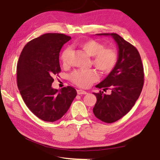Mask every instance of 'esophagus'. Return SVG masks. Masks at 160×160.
Returning a JSON list of instances; mask_svg holds the SVG:
<instances>
[{
    "instance_id": "esophagus-1",
    "label": "esophagus",
    "mask_w": 160,
    "mask_h": 160,
    "mask_svg": "<svg viewBox=\"0 0 160 160\" xmlns=\"http://www.w3.org/2000/svg\"><path fill=\"white\" fill-rule=\"evenodd\" d=\"M77 93L78 94V95H82V94H87V92L83 90H82V89H78V90H77Z\"/></svg>"
}]
</instances>
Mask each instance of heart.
<instances>
[{
    "label": "heart",
    "instance_id": "heart-1",
    "mask_svg": "<svg viewBox=\"0 0 160 160\" xmlns=\"http://www.w3.org/2000/svg\"><path fill=\"white\" fill-rule=\"evenodd\" d=\"M81 48L88 55L92 57V63L102 72H108L116 66L118 60L117 51L112 48H105L104 44L95 40L85 41L80 44ZM73 50L67 47L62 52L61 60L64 65L69 64L72 57ZM69 78L76 85L88 88L97 82L99 76L95 69L75 70L71 73Z\"/></svg>",
    "mask_w": 160,
    "mask_h": 160
}]
</instances>
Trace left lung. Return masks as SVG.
<instances>
[{"mask_svg":"<svg viewBox=\"0 0 160 160\" xmlns=\"http://www.w3.org/2000/svg\"><path fill=\"white\" fill-rule=\"evenodd\" d=\"M111 35L118 47V58L111 73L96 86L111 90L110 95L93 93L96 103L93 108L95 116L101 121L111 123L123 117L134 106L144 84V69L138 49L116 33H101Z\"/></svg>","mask_w":160,"mask_h":160,"instance_id":"1","label":"left lung"}]
</instances>
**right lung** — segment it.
<instances>
[{
    "label": "right lung",
    "instance_id": "add662e5",
    "mask_svg": "<svg viewBox=\"0 0 160 160\" xmlns=\"http://www.w3.org/2000/svg\"><path fill=\"white\" fill-rule=\"evenodd\" d=\"M70 40V36L64 34H44L26 44L18 59V89L28 108L44 121L61 118L77 96L72 86L60 91L52 87V77L61 72L60 50Z\"/></svg>",
    "mask_w": 160,
    "mask_h": 160
}]
</instances>
